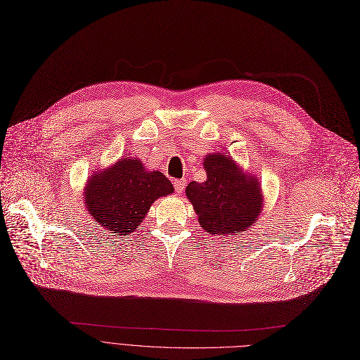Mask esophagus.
<instances>
[{
    "label": "esophagus",
    "mask_w": 360,
    "mask_h": 360,
    "mask_svg": "<svg viewBox=\"0 0 360 360\" xmlns=\"http://www.w3.org/2000/svg\"><path fill=\"white\" fill-rule=\"evenodd\" d=\"M184 186H186V180H184V179H177V180H174V188H176L177 193H181V192H183Z\"/></svg>",
    "instance_id": "esophagus-1"
}]
</instances>
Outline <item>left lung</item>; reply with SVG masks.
<instances>
[{"instance_id": "1", "label": "left lung", "mask_w": 360, "mask_h": 360, "mask_svg": "<svg viewBox=\"0 0 360 360\" xmlns=\"http://www.w3.org/2000/svg\"><path fill=\"white\" fill-rule=\"evenodd\" d=\"M206 181H192L186 195L207 234L219 237L244 231L262 212L259 181L247 177L229 157L206 155Z\"/></svg>"}]
</instances>
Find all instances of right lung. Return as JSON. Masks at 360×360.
<instances>
[{
  "mask_svg": "<svg viewBox=\"0 0 360 360\" xmlns=\"http://www.w3.org/2000/svg\"><path fill=\"white\" fill-rule=\"evenodd\" d=\"M173 190L162 173L146 172L138 158H123L89 180L84 203L100 226L126 237L138 228L154 200Z\"/></svg>",
  "mask_w": 360,
  "mask_h": 360,
  "instance_id": "1",
  "label": "right lung"
}]
</instances>
